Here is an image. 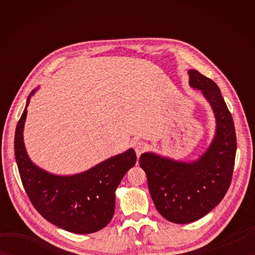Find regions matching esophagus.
I'll return each mask as SVG.
<instances>
[{"label":"esophagus","instance_id":"34e87169","mask_svg":"<svg viewBox=\"0 0 255 255\" xmlns=\"http://www.w3.org/2000/svg\"><path fill=\"white\" fill-rule=\"evenodd\" d=\"M133 148H134V151H136L137 156H140V154L147 149V144H145L143 141H136L133 142Z\"/></svg>","mask_w":255,"mask_h":255}]
</instances>
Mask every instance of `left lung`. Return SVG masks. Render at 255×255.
<instances>
[{"instance_id":"8db88e82","label":"left lung","mask_w":255,"mask_h":255,"mask_svg":"<svg viewBox=\"0 0 255 255\" xmlns=\"http://www.w3.org/2000/svg\"><path fill=\"white\" fill-rule=\"evenodd\" d=\"M188 75L189 86L202 92L215 115V136L208 148L193 161L154 152L139 158L156 209L174 224L196 221L223 200L231 183L237 151L234 119L218 85L197 70H188Z\"/></svg>"}]
</instances>
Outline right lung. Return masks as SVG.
<instances>
[{
    "label": "right lung",
    "instance_id": "add662e5",
    "mask_svg": "<svg viewBox=\"0 0 255 255\" xmlns=\"http://www.w3.org/2000/svg\"><path fill=\"white\" fill-rule=\"evenodd\" d=\"M15 130L14 150L21 183L31 204L42 217L59 228L88 235L104 228L115 211V192L123 177L136 164L132 148L111 156L84 172L58 175L36 165L27 153L24 126L30 97Z\"/></svg>",
    "mask_w": 255,
    "mask_h": 255
}]
</instances>
